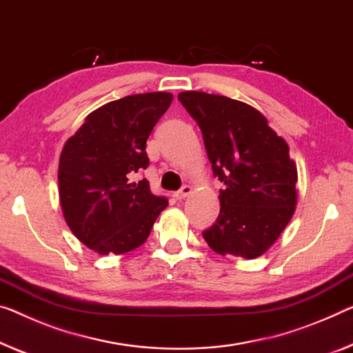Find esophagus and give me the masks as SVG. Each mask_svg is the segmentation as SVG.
<instances>
[{
	"label": "esophagus",
	"instance_id": "obj_1",
	"mask_svg": "<svg viewBox=\"0 0 353 353\" xmlns=\"http://www.w3.org/2000/svg\"><path fill=\"white\" fill-rule=\"evenodd\" d=\"M191 192H192V188L189 186V184H184L180 191H176L175 194H173V197H175L176 200H183V199H186Z\"/></svg>",
	"mask_w": 353,
	"mask_h": 353
}]
</instances>
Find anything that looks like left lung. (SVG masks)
<instances>
[{"mask_svg":"<svg viewBox=\"0 0 353 353\" xmlns=\"http://www.w3.org/2000/svg\"><path fill=\"white\" fill-rule=\"evenodd\" d=\"M178 101L197 121L211 169L225 184L205 241L221 256H262L295 213L298 175L289 145L241 101L202 91H183Z\"/></svg>","mask_w":353,"mask_h":353,"instance_id":"8db88e82","label":"left lung"}]
</instances>
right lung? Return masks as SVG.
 Returning a JSON list of instances; mask_svg holds the SVG:
<instances>
[{
	"label": "right lung",
	"mask_w": 353,
	"mask_h": 353,
	"mask_svg": "<svg viewBox=\"0 0 353 353\" xmlns=\"http://www.w3.org/2000/svg\"><path fill=\"white\" fill-rule=\"evenodd\" d=\"M170 93L121 97L91 112L59 156V203L66 224L94 252L142 246L169 202L135 183L150 164L146 140L172 104Z\"/></svg>",
	"instance_id": "add662e5"
}]
</instances>
